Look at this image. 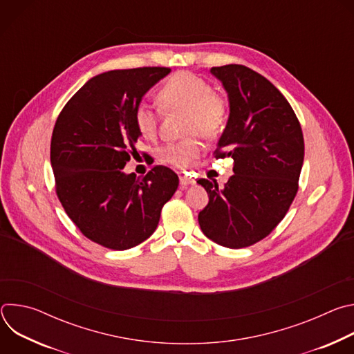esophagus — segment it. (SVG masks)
Masks as SVG:
<instances>
[{
    "label": "esophagus",
    "mask_w": 354,
    "mask_h": 354,
    "mask_svg": "<svg viewBox=\"0 0 354 354\" xmlns=\"http://www.w3.org/2000/svg\"><path fill=\"white\" fill-rule=\"evenodd\" d=\"M179 182H180L182 186H187V185L194 183V179H192L190 176H187L185 174H179Z\"/></svg>",
    "instance_id": "esophagus-1"
}]
</instances>
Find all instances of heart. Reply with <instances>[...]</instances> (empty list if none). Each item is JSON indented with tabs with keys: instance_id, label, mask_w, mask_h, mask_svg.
Returning a JSON list of instances; mask_svg holds the SVG:
<instances>
[{
	"instance_id": "obj_1",
	"label": "heart",
	"mask_w": 354,
	"mask_h": 354,
	"mask_svg": "<svg viewBox=\"0 0 354 354\" xmlns=\"http://www.w3.org/2000/svg\"><path fill=\"white\" fill-rule=\"evenodd\" d=\"M157 100L164 111H185L187 113L185 131L200 134L206 140L217 138L228 122V104L224 96L214 92L201 77L178 71L158 89ZM136 130L144 138H154L158 133V113L147 104H138L133 111ZM203 145L197 137L167 144L160 153L164 162L178 168L189 165L200 156Z\"/></svg>"
}]
</instances>
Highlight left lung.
<instances>
[{"label": "left lung", "instance_id": "obj_1", "mask_svg": "<svg viewBox=\"0 0 354 354\" xmlns=\"http://www.w3.org/2000/svg\"><path fill=\"white\" fill-rule=\"evenodd\" d=\"M230 97V119L213 156L231 157L224 187L198 179L209 194L198 224L212 241L232 249L266 238L287 214L304 161L301 124L283 93L241 64L213 67Z\"/></svg>", "mask_w": 354, "mask_h": 354}]
</instances>
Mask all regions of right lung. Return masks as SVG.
I'll use <instances>...</instances> for the list:
<instances>
[{"label": "right lung", "mask_w": 354, "mask_h": 354, "mask_svg": "<svg viewBox=\"0 0 354 354\" xmlns=\"http://www.w3.org/2000/svg\"><path fill=\"white\" fill-rule=\"evenodd\" d=\"M168 67L113 70L91 78L62 109L50 144L55 189L82 235L108 249L133 248L156 231L178 175L156 165L123 174L140 133L133 111ZM137 153V151H136Z\"/></svg>", "instance_id": "add662e5"}]
</instances>
